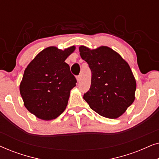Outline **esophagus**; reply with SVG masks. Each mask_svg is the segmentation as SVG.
Returning a JSON list of instances; mask_svg holds the SVG:
<instances>
[{"instance_id": "esophagus-1", "label": "esophagus", "mask_w": 159, "mask_h": 159, "mask_svg": "<svg viewBox=\"0 0 159 159\" xmlns=\"http://www.w3.org/2000/svg\"><path fill=\"white\" fill-rule=\"evenodd\" d=\"M80 80H81V76H80V75L77 76V82H80Z\"/></svg>"}]
</instances>
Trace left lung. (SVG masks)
Segmentation results:
<instances>
[{
    "label": "left lung",
    "mask_w": 159,
    "mask_h": 159,
    "mask_svg": "<svg viewBox=\"0 0 159 159\" xmlns=\"http://www.w3.org/2000/svg\"><path fill=\"white\" fill-rule=\"evenodd\" d=\"M80 56L89 65L91 85L83 98L102 116L116 119L134 101L136 81L127 61L110 48L90 50L80 47Z\"/></svg>",
    "instance_id": "obj_1"
}]
</instances>
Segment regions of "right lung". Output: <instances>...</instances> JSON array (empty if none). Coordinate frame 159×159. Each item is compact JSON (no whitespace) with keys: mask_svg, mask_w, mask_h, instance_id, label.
Returning <instances> with one entry per match:
<instances>
[{"mask_svg":"<svg viewBox=\"0 0 159 159\" xmlns=\"http://www.w3.org/2000/svg\"><path fill=\"white\" fill-rule=\"evenodd\" d=\"M75 49V46L64 51L48 47L25 69L19 86L20 94L27 109L38 118L54 119L66 108L77 80L65 60Z\"/></svg>","mask_w":159,"mask_h":159,"instance_id":"1","label":"right lung"}]
</instances>
